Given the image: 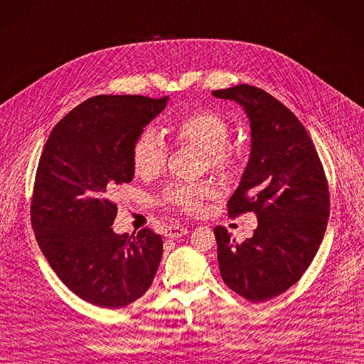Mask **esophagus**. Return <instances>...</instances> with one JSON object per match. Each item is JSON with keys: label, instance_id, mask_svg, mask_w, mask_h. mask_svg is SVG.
Segmentation results:
<instances>
[{"label": "esophagus", "instance_id": "34e87169", "mask_svg": "<svg viewBox=\"0 0 364 364\" xmlns=\"http://www.w3.org/2000/svg\"><path fill=\"white\" fill-rule=\"evenodd\" d=\"M188 232H189V229L184 228V226H180V225H169V226L166 228V230H164V235H166L167 238H180V237L188 234Z\"/></svg>", "mask_w": 364, "mask_h": 364}]
</instances>
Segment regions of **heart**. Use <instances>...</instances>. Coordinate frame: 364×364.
I'll list each match as a JSON object with an SVG mask.
<instances>
[{"label":"heart","instance_id":"obj_1","mask_svg":"<svg viewBox=\"0 0 364 364\" xmlns=\"http://www.w3.org/2000/svg\"><path fill=\"white\" fill-rule=\"evenodd\" d=\"M175 138L183 144L198 147L206 156L210 171L220 175H230L238 167L240 154L228 146L232 127L228 118L212 109H198L176 118L172 124ZM132 167L139 178L151 180L160 175L167 163L164 143L152 129H144L135 138ZM215 195L210 183H171L161 192V201L167 206L184 213H197L203 203Z\"/></svg>","mask_w":364,"mask_h":364}]
</instances>
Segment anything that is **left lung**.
<instances>
[{
    "mask_svg": "<svg viewBox=\"0 0 364 364\" xmlns=\"http://www.w3.org/2000/svg\"><path fill=\"white\" fill-rule=\"evenodd\" d=\"M212 95L238 101L252 129L250 160L228 201V215L258 217L245 243L226 228H213L220 272L246 300L267 301L303 277L321 245L331 210L328 178L307 130L271 93L238 85Z\"/></svg>",
    "mask_w": 364,
    "mask_h": 364,
    "instance_id": "obj_1",
    "label": "left lung"
}]
</instances>
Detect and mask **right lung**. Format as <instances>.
Listing matches in <instances>:
<instances>
[{
    "instance_id": "1",
    "label": "right lung",
    "mask_w": 364,
    "mask_h": 364,
    "mask_svg": "<svg viewBox=\"0 0 364 364\" xmlns=\"http://www.w3.org/2000/svg\"><path fill=\"white\" fill-rule=\"evenodd\" d=\"M167 97L98 95L53 127L36 167L31 221L41 252L82 300L119 309L151 287L163 255L161 235L143 228L117 235L121 184L134 178L132 146Z\"/></svg>"
}]
</instances>
